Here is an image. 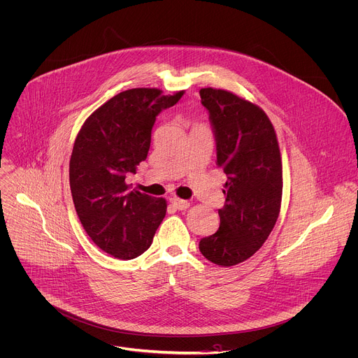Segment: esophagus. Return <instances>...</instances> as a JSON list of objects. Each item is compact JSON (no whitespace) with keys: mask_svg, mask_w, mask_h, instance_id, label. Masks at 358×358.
Wrapping results in <instances>:
<instances>
[{"mask_svg":"<svg viewBox=\"0 0 358 358\" xmlns=\"http://www.w3.org/2000/svg\"><path fill=\"white\" fill-rule=\"evenodd\" d=\"M170 202H171V203L174 205V208L178 209V210H185V209L189 206V202H188V201L180 199V198H177V196H173V198L170 199Z\"/></svg>","mask_w":358,"mask_h":358,"instance_id":"1","label":"esophagus"}]
</instances>
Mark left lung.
Returning <instances> with one entry per match:
<instances>
[{
  "label": "left lung",
  "instance_id": "1",
  "mask_svg": "<svg viewBox=\"0 0 358 358\" xmlns=\"http://www.w3.org/2000/svg\"><path fill=\"white\" fill-rule=\"evenodd\" d=\"M199 94L216 138V164L227 176L220 227L199 241V251L219 266H234L264 245L279 217L280 149L275 128L259 106L223 89L203 87Z\"/></svg>",
  "mask_w": 358,
  "mask_h": 358
}]
</instances>
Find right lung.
Masks as SVG:
<instances>
[{
    "instance_id": "1",
    "label": "right lung",
    "mask_w": 358,
    "mask_h": 358,
    "mask_svg": "<svg viewBox=\"0 0 358 358\" xmlns=\"http://www.w3.org/2000/svg\"><path fill=\"white\" fill-rule=\"evenodd\" d=\"M182 94L128 89L93 111L78 132L69 160L73 205L92 241L114 258L142 255L166 216V199L129 191L125 176L146 159L159 113Z\"/></svg>"
}]
</instances>
